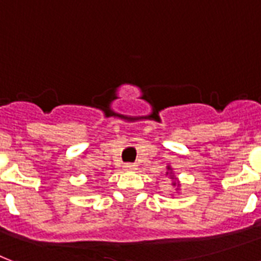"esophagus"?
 I'll return each instance as SVG.
<instances>
[{
	"mask_svg": "<svg viewBox=\"0 0 261 261\" xmlns=\"http://www.w3.org/2000/svg\"><path fill=\"white\" fill-rule=\"evenodd\" d=\"M123 169L125 170H136L138 169V165H136V164H125V165H123Z\"/></svg>",
	"mask_w": 261,
	"mask_h": 261,
	"instance_id": "34e87169",
	"label": "esophagus"
}]
</instances>
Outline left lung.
<instances>
[{
	"mask_svg": "<svg viewBox=\"0 0 261 261\" xmlns=\"http://www.w3.org/2000/svg\"><path fill=\"white\" fill-rule=\"evenodd\" d=\"M166 169L169 170V172H166V175H169V177L172 180L175 179V175H173V170H172V168H170V166H168ZM172 186H173V187H177V189H179L180 183H179V181H177V179H175V181H172Z\"/></svg>",
	"mask_w": 261,
	"mask_h": 261,
	"instance_id": "1",
	"label": "left lung"
}]
</instances>
